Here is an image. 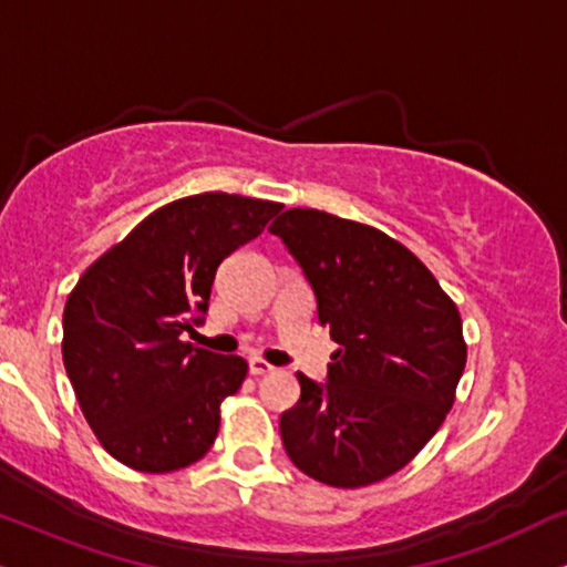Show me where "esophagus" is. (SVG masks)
Here are the masks:
<instances>
[{"mask_svg": "<svg viewBox=\"0 0 567 567\" xmlns=\"http://www.w3.org/2000/svg\"><path fill=\"white\" fill-rule=\"evenodd\" d=\"M272 368L270 362H265V360H260V358H249V373L251 375H265V373H272Z\"/></svg>", "mask_w": 567, "mask_h": 567, "instance_id": "esophagus-1", "label": "esophagus"}]
</instances>
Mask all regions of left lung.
<instances>
[{
    "mask_svg": "<svg viewBox=\"0 0 567 567\" xmlns=\"http://www.w3.org/2000/svg\"><path fill=\"white\" fill-rule=\"evenodd\" d=\"M270 234L302 265L320 326L339 344L326 383L297 373L302 394L281 415L284 450L328 486L389 478L454 402L467 360L457 305L404 244L365 223L295 207Z\"/></svg>",
    "mask_w": 567,
    "mask_h": 567,
    "instance_id": "left-lung-1",
    "label": "left lung"
}]
</instances>
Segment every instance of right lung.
<instances>
[{
  "label": "right lung",
  "mask_w": 567,
  "mask_h": 567,
  "mask_svg": "<svg viewBox=\"0 0 567 567\" xmlns=\"http://www.w3.org/2000/svg\"><path fill=\"white\" fill-rule=\"evenodd\" d=\"M284 205L205 192L171 202L91 262L62 312V362L83 417L117 463L173 473L215 444L239 354L181 341L207 312L215 270Z\"/></svg>",
  "instance_id": "right-lung-1"
}]
</instances>
